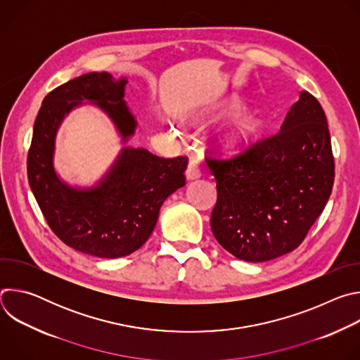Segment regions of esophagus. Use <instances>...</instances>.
<instances>
[{
	"label": "esophagus",
	"mask_w": 360,
	"mask_h": 360,
	"mask_svg": "<svg viewBox=\"0 0 360 360\" xmlns=\"http://www.w3.org/2000/svg\"><path fill=\"white\" fill-rule=\"evenodd\" d=\"M186 179L188 181H193V179H198L200 176V169L198 167V162L196 161H189V165L186 168Z\"/></svg>",
	"instance_id": "34e87169"
}]
</instances>
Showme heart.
<instances>
[{
  "instance_id": "heart-1",
  "label": "heart",
  "mask_w": 360,
  "mask_h": 360,
  "mask_svg": "<svg viewBox=\"0 0 360 360\" xmlns=\"http://www.w3.org/2000/svg\"><path fill=\"white\" fill-rule=\"evenodd\" d=\"M238 108H239V104L235 101L224 102V104L218 105L217 108H214L210 112V117L217 118V117H221V115H225V114H231V112L236 111ZM171 131L174 134H178L179 128L175 125V127H171ZM255 132H256L255 121L249 115L242 114V115H238L236 120L221 132L219 139H221V143L224 146L236 148V146H240V145L246 143L255 135Z\"/></svg>"
}]
</instances>
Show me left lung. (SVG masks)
<instances>
[{
	"instance_id": "1",
	"label": "left lung",
	"mask_w": 360,
	"mask_h": 360,
	"mask_svg": "<svg viewBox=\"0 0 360 360\" xmlns=\"http://www.w3.org/2000/svg\"><path fill=\"white\" fill-rule=\"evenodd\" d=\"M207 162L218 184L212 233L246 262L296 249L323 212L335 178L326 115L307 91L299 92L276 135L231 161Z\"/></svg>"
}]
</instances>
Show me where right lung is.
Here are the masks:
<instances>
[{
	"label": "right lung",
	"mask_w": 360,
	"mask_h": 360,
	"mask_svg": "<svg viewBox=\"0 0 360 360\" xmlns=\"http://www.w3.org/2000/svg\"><path fill=\"white\" fill-rule=\"evenodd\" d=\"M125 77L89 72L51 91L37 115L27 169L31 191L49 228L68 246L115 259L138 250L157 225L165 199L185 185L188 158H161L146 148L124 146L94 186L64 181L55 169L58 129L68 114L94 105L115 124L122 143L138 128L125 101Z\"/></svg>",
	"instance_id": "1"
}]
</instances>
